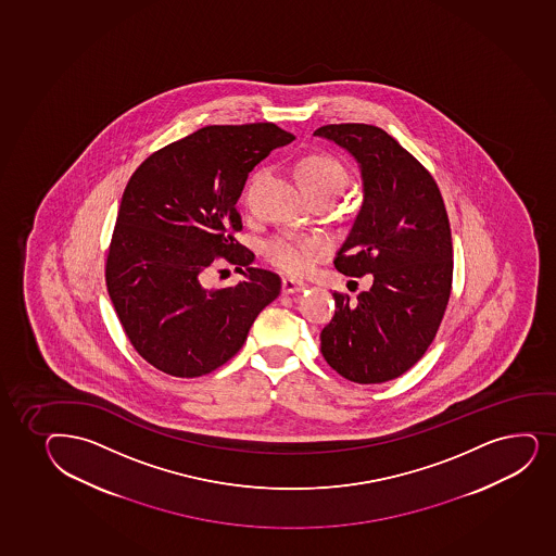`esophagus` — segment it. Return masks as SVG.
Wrapping results in <instances>:
<instances>
[{
	"label": "esophagus",
	"instance_id": "34e87169",
	"mask_svg": "<svg viewBox=\"0 0 556 556\" xmlns=\"http://www.w3.org/2000/svg\"><path fill=\"white\" fill-rule=\"evenodd\" d=\"M306 288V283L301 280H293V278H283L281 280V293L283 294L301 293Z\"/></svg>",
	"mask_w": 556,
	"mask_h": 556
}]
</instances>
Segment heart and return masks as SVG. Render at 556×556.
<instances>
[{
	"label": "heart",
	"mask_w": 556,
	"mask_h": 556,
	"mask_svg": "<svg viewBox=\"0 0 556 556\" xmlns=\"http://www.w3.org/2000/svg\"><path fill=\"white\" fill-rule=\"evenodd\" d=\"M299 179L309 199L333 200L349 184V170L330 153H309L299 163ZM323 249L325 243L317 237L278 233L263 244V255L283 273L301 275L312 265L313 254Z\"/></svg>",
	"instance_id": "heart-1"
}]
</instances>
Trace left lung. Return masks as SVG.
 I'll use <instances>...</instances> for the list:
<instances>
[{
  "label": "left lung",
  "instance_id": "obj_1",
  "mask_svg": "<svg viewBox=\"0 0 556 556\" xmlns=\"http://www.w3.org/2000/svg\"><path fill=\"white\" fill-rule=\"evenodd\" d=\"M356 157L364 204L333 265L372 276L356 301L333 293L320 332L326 364L356 383H382L414 367L434 341L453 288V239L432 174L382 128L328 124L315 129Z\"/></svg>",
  "mask_w": 556,
  "mask_h": 556
}]
</instances>
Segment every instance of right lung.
<instances>
[{"label":"right lung","instance_id":"add662e5","mask_svg":"<svg viewBox=\"0 0 556 556\" xmlns=\"http://www.w3.org/2000/svg\"><path fill=\"white\" fill-rule=\"evenodd\" d=\"M294 141L273 122L205 126L142 161L122 194L105 262L109 296L135 351L170 377L197 378L241 351L250 326L280 294V276L255 268L236 239L249 173ZM245 280L207 290L217 261Z\"/></svg>","mask_w":556,"mask_h":556}]
</instances>
